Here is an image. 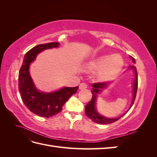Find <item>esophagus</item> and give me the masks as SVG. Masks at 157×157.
<instances>
[{"label": "esophagus", "instance_id": "obj_1", "mask_svg": "<svg viewBox=\"0 0 157 157\" xmlns=\"http://www.w3.org/2000/svg\"><path fill=\"white\" fill-rule=\"evenodd\" d=\"M87 87H88L87 84H86V83H84V82H82V83H80V85H79V89H80V90L86 89Z\"/></svg>", "mask_w": 157, "mask_h": 157}]
</instances>
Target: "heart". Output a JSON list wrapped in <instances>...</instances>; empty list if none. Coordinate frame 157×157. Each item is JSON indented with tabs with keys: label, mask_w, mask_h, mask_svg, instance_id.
<instances>
[{
	"label": "heart",
	"mask_w": 157,
	"mask_h": 157,
	"mask_svg": "<svg viewBox=\"0 0 157 157\" xmlns=\"http://www.w3.org/2000/svg\"><path fill=\"white\" fill-rule=\"evenodd\" d=\"M124 65V60L118 54L103 56L89 61L86 69L90 71H98V77L102 80H108L116 76Z\"/></svg>",
	"instance_id": "1"
}]
</instances>
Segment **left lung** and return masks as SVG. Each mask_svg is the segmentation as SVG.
I'll use <instances>...</instances> for the list:
<instances>
[{
  "instance_id": "1",
  "label": "left lung",
  "mask_w": 157,
  "mask_h": 157,
  "mask_svg": "<svg viewBox=\"0 0 157 157\" xmlns=\"http://www.w3.org/2000/svg\"><path fill=\"white\" fill-rule=\"evenodd\" d=\"M130 58L132 59V61L133 62H134V63H136L135 59L132 56H130ZM130 68H131L132 70H134L135 73V79L134 81V86H133V89H134V90H133V99H132V102L131 103V105L130 107V109L131 107L133 105V104H134V102L135 101V99L136 97L137 84H138V81H137L138 77H137V70H136V68L135 67V66H130ZM107 84H108L107 82L94 83L92 84L93 89L92 91V99L86 105V107H85V113H86V116L89 118H90V119H91L94 122H96L99 124H111V123L115 122L118 120H119L122 117H123L125 115L124 113V115H122V116L116 118H109L99 115V113L96 111V108H95V104H96L97 94L100 92V91H101V89L105 88L107 86ZM129 109H128V111H129Z\"/></svg>"
}]
</instances>
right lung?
Listing matches in <instances>:
<instances>
[{"label":"right lung","mask_w":157,"mask_h":157,"mask_svg":"<svg viewBox=\"0 0 157 157\" xmlns=\"http://www.w3.org/2000/svg\"><path fill=\"white\" fill-rule=\"evenodd\" d=\"M59 42H54L39 44L28 51L23 58L19 71V91L23 102L35 115L49 118L59 113L69 98L77 92L78 87H65L52 93L39 92L33 82L29 73V65L36 58V55L42 50L57 48Z\"/></svg>","instance_id":"obj_1"}]
</instances>
